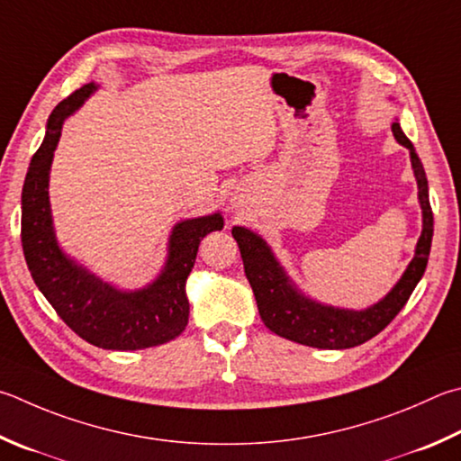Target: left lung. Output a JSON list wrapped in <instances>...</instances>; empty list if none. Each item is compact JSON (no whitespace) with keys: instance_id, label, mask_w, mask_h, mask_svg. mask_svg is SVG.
Wrapping results in <instances>:
<instances>
[{"instance_id":"left-lung-1","label":"left lung","mask_w":461,"mask_h":461,"mask_svg":"<svg viewBox=\"0 0 461 461\" xmlns=\"http://www.w3.org/2000/svg\"><path fill=\"white\" fill-rule=\"evenodd\" d=\"M393 135L411 153V165L420 185V203L423 209V231L417 241L415 258L387 296L373 308L363 312L340 311V308L316 304L304 298L296 288L290 286L286 274L276 262L266 241L246 228H233L231 233L240 246L241 259L249 286L254 290L256 304L264 324L272 332L300 345L314 348H350L363 345L375 334H379L401 308L407 304L409 296L421 280L428 266L431 238H433V212L429 205L428 177H425L420 155L415 153L399 122H393Z\"/></svg>"}]
</instances>
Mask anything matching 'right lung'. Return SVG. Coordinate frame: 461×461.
<instances>
[{
    "label": "right lung",
    "mask_w": 461,
    "mask_h": 461,
    "mask_svg": "<svg viewBox=\"0 0 461 461\" xmlns=\"http://www.w3.org/2000/svg\"><path fill=\"white\" fill-rule=\"evenodd\" d=\"M95 82L74 90L48 119L46 139L33 153L22 189V248L33 282L58 316L90 345L137 350L169 342L189 321L187 276L209 231L221 230L220 213L175 225L163 274L139 292H116L66 258L56 244L48 202V175L66 116L95 90Z\"/></svg>",
    "instance_id": "right-lung-1"
}]
</instances>
